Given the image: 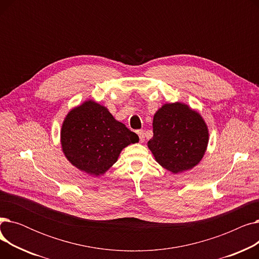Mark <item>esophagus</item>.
Here are the masks:
<instances>
[{
  "label": "esophagus",
  "instance_id": "obj_1",
  "mask_svg": "<svg viewBox=\"0 0 259 259\" xmlns=\"http://www.w3.org/2000/svg\"><path fill=\"white\" fill-rule=\"evenodd\" d=\"M138 134L140 137L141 143H144L145 142V132H144V130H138Z\"/></svg>",
  "mask_w": 259,
  "mask_h": 259
}]
</instances>
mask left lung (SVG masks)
Returning a JSON list of instances; mask_svg holds the SVG:
<instances>
[{"label":"left lung","mask_w":259,"mask_h":259,"mask_svg":"<svg viewBox=\"0 0 259 259\" xmlns=\"http://www.w3.org/2000/svg\"><path fill=\"white\" fill-rule=\"evenodd\" d=\"M152 126L148 148L162 168L179 174L199 164L207 151L209 129L195 109L182 102L166 103L154 113Z\"/></svg>","instance_id":"8db88e82"}]
</instances>
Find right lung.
I'll use <instances>...</instances> for the list:
<instances>
[{
  "mask_svg": "<svg viewBox=\"0 0 259 259\" xmlns=\"http://www.w3.org/2000/svg\"><path fill=\"white\" fill-rule=\"evenodd\" d=\"M139 141L138 134L93 100L72 108L61 128L62 151L67 160L95 178L115 164L122 149Z\"/></svg>",
  "mask_w": 259,
  "mask_h": 259,
  "instance_id": "1",
  "label": "right lung"
}]
</instances>
